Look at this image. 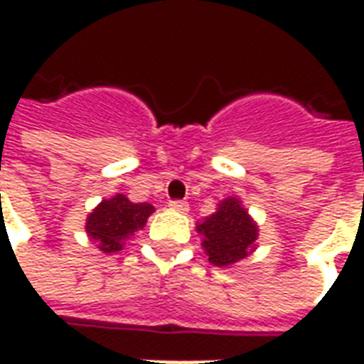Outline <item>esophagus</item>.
Segmentation results:
<instances>
[{
	"mask_svg": "<svg viewBox=\"0 0 364 364\" xmlns=\"http://www.w3.org/2000/svg\"><path fill=\"white\" fill-rule=\"evenodd\" d=\"M169 208L177 213H189V203L187 200H169Z\"/></svg>",
	"mask_w": 364,
	"mask_h": 364,
	"instance_id": "1",
	"label": "esophagus"
}]
</instances>
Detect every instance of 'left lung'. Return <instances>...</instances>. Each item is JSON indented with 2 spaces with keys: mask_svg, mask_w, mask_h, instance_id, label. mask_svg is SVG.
<instances>
[{
  "mask_svg": "<svg viewBox=\"0 0 364 364\" xmlns=\"http://www.w3.org/2000/svg\"><path fill=\"white\" fill-rule=\"evenodd\" d=\"M197 230L205 236V252L216 267H228L247 257L257 240V226L237 198H224L218 210L200 222Z\"/></svg>",
  "mask_w": 364,
  "mask_h": 364,
  "instance_id": "obj_1",
  "label": "left lung"
}]
</instances>
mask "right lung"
Here are the masks:
<instances>
[{
  "label": "right lung",
  "mask_w": 364,
  "mask_h": 364,
  "mask_svg": "<svg viewBox=\"0 0 364 364\" xmlns=\"http://www.w3.org/2000/svg\"><path fill=\"white\" fill-rule=\"evenodd\" d=\"M151 213L154 206L148 203H130L124 195H114L87 216L85 232L103 253L120 252L124 240L142 228Z\"/></svg>",
  "instance_id": "add662e5"
}]
</instances>
